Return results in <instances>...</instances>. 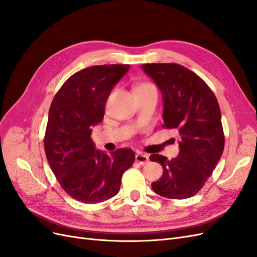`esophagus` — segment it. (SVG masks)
<instances>
[{
  "instance_id": "1",
  "label": "esophagus",
  "mask_w": 257,
  "mask_h": 257,
  "mask_svg": "<svg viewBox=\"0 0 257 257\" xmlns=\"http://www.w3.org/2000/svg\"><path fill=\"white\" fill-rule=\"evenodd\" d=\"M136 162H138L141 165H145L146 163L149 162V158H148V155L144 154V153H137L136 157H135Z\"/></svg>"
}]
</instances>
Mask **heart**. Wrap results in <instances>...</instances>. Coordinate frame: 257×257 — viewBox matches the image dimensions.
I'll use <instances>...</instances> for the list:
<instances>
[{
  "label": "heart",
  "instance_id": "1",
  "mask_svg": "<svg viewBox=\"0 0 257 257\" xmlns=\"http://www.w3.org/2000/svg\"><path fill=\"white\" fill-rule=\"evenodd\" d=\"M144 85H151V84H148V83H143V84L139 85V87H144Z\"/></svg>",
  "mask_w": 257,
  "mask_h": 257
}]
</instances>
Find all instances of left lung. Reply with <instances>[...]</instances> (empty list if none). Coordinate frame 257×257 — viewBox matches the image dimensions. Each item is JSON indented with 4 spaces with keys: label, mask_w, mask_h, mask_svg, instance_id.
<instances>
[{
    "label": "left lung",
    "mask_w": 257,
    "mask_h": 257,
    "mask_svg": "<svg viewBox=\"0 0 257 257\" xmlns=\"http://www.w3.org/2000/svg\"><path fill=\"white\" fill-rule=\"evenodd\" d=\"M142 68L158 84L164 103L163 127L178 132L180 148L172 160L150 155L163 167L162 177L151 186L166 198L192 197L211 176L224 150L219 103L208 84L182 65L151 63Z\"/></svg>",
    "instance_id": "8db88e82"
}]
</instances>
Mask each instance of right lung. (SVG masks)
Returning a JSON list of instances; mask_svg holds the SVG:
<instances>
[{
  "label": "right lung",
  "instance_id": "obj_1",
  "mask_svg": "<svg viewBox=\"0 0 257 257\" xmlns=\"http://www.w3.org/2000/svg\"><path fill=\"white\" fill-rule=\"evenodd\" d=\"M128 69L127 64L81 69L52 99L44 138L46 158L62 189L81 203L96 204L116 195L124 172L135 161L132 149L108 155L96 150L91 138L112 88Z\"/></svg>",
  "mask_w": 257,
  "mask_h": 257
}]
</instances>
